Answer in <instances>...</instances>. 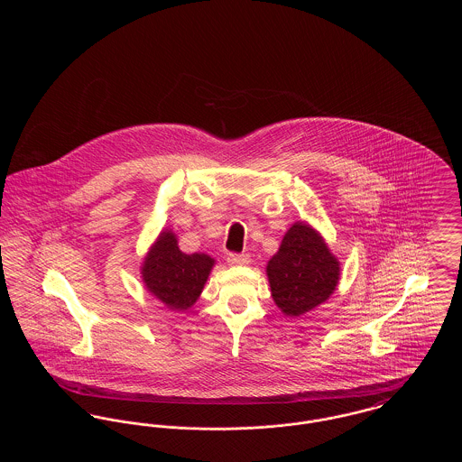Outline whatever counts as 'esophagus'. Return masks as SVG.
<instances>
[{"label":"esophagus","instance_id":"esophagus-1","mask_svg":"<svg viewBox=\"0 0 462 462\" xmlns=\"http://www.w3.org/2000/svg\"><path fill=\"white\" fill-rule=\"evenodd\" d=\"M226 263L232 266H239V264L251 263V258L247 254H228L226 256Z\"/></svg>","mask_w":462,"mask_h":462}]
</instances>
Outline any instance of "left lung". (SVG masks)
I'll use <instances>...</instances> for the list:
<instances>
[{
	"mask_svg": "<svg viewBox=\"0 0 462 462\" xmlns=\"http://www.w3.org/2000/svg\"><path fill=\"white\" fill-rule=\"evenodd\" d=\"M341 266L326 239L307 221H296L266 263L275 305L287 317H301L326 303L339 282Z\"/></svg>",
	"mask_w": 462,
	"mask_h": 462,
	"instance_id": "obj_1",
	"label": "left lung"
}]
</instances>
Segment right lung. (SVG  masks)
Here are the masks:
<instances>
[{
    "mask_svg": "<svg viewBox=\"0 0 462 462\" xmlns=\"http://www.w3.org/2000/svg\"><path fill=\"white\" fill-rule=\"evenodd\" d=\"M213 266L215 260L209 254L183 253L175 232L162 228L149 247L140 273L143 286L155 300L170 310L185 311L198 301Z\"/></svg>",
    "mask_w": 462,
    "mask_h": 462,
    "instance_id": "1",
    "label": "right lung"
}]
</instances>
